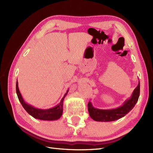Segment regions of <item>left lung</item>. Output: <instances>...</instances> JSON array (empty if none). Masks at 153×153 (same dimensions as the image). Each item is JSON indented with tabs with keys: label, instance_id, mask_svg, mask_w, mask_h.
<instances>
[{
	"label": "left lung",
	"instance_id": "1",
	"mask_svg": "<svg viewBox=\"0 0 153 153\" xmlns=\"http://www.w3.org/2000/svg\"><path fill=\"white\" fill-rule=\"evenodd\" d=\"M140 96V81L134 89L130 98L126 100L119 107L113 109H99L94 108L91 101L87 105L90 117L96 121L110 122L116 121L125 116L131 111L138 101Z\"/></svg>",
	"mask_w": 153,
	"mask_h": 153
}]
</instances>
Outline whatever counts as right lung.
<instances>
[{
  "label": "right lung",
  "instance_id": "obj_1",
  "mask_svg": "<svg viewBox=\"0 0 153 153\" xmlns=\"http://www.w3.org/2000/svg\"><path fill=\"white\" fill-rule=\"evenodd\" d=\"M18 83L16 81V90L18 100H19L23 107L27 111V112L30 114L31 116L34 117L35 119L43 120V121H55V120L59 119L62 116L63 111V101L69 90L66 91V94H64L63 98L61 100V102L56 106H55L54 107L49 109H39L34 107V106H32V105L25 102L24 98H22V96L19 91V88H18Z\"/></svg>",
  "mask_w": 153,
  "mask_h": 153
}]
</instances>
